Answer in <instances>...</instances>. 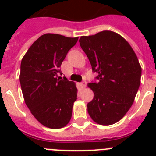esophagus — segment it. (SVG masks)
<instances>
[{"mask_svg":"<svg viewBox=\"0 0 156 156\" xmlns=\"http://www.w3.org/2000/svg\"><path fill=\"white\" fill-rule=\"evenodd\" d=\"M80 86L82 88H85L86 86H87V83L86 82H83V83H80Z\"/></svg>","mask_w":156,"mask_h":156,"instance_id":"34e87169","label":"esophagus"}]
</instances>
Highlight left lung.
Returning a JSON list of instances; mask_svg holds the SVG:
<instances>
[{"label":"left lung","instance_id":"left-lung-1","mask_svg":"<svg viewBox=\"0 0 156 156\" xmlns=\"http://www.w3.org/2000/svg\"><path fill=\"white\" fill-rule=\"evenodd\" d=\"M79 43L92 70L98 73V83H88L94 92L88 113L99 125L116 123L131 108L140 86L138 57L129 44L111 30L81 36Z\"/></svg>","mask_w":156,"mask_h":156}]
</instances>
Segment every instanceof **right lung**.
<instances>
[{
  "label": "right lung",
  "mask_w": 156,
  "mask_h": 156,
  "mask_svg": "<svg viewBox=\"0 0 156 156\" xmlns=\"http://www.w3.org/2000/svg\"><path fill=\"white\" fill-rule=\"evenodd\" d=\"M78 37L48 33L33 43L22 59L19 80L23 98L40 124L50 129L63 128L72 116L77 87L58 73L69 50Z\"/></svg>",
  "instance_id": "add662e5"
}]
</instances>
